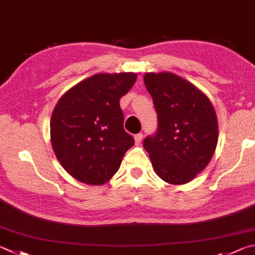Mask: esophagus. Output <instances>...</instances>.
<instances>
[{"mask_svg":"<svg viewBox=\"0 0 255 255\" xmlns=\"http://www.w3.org/2000/svg\"><path fill=\"white\" fill-rule=\"evenodd\" d=\"M141 140H142V133H137V135H135V142H136V145H140Z\"/></svg>","mask_w":255,"mask_h":255,"instance_id":"obj_1","label":"esophagus"}]
</instances>
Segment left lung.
I'll return each mask as SVG.
<instances>
[{
    "instance_id": "1",
    "label": "left lung",
    "mask_w": 255,
    "mask_h": 255,
    "mask_svg": "<svg viewBox=\"0 0 255 255\" xmlns=\"http://www.w3.org/2000/svg\"><path fill=\"white\" fill-rule=\"evenodd\" d=\"M143 82L158 117L156 133L143 140L155 173L168 184L191 182L214 155V107L204 92L172 72H147Z\"/></svg>"
}]
</instances>
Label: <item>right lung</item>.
<instances>
[{
	"label": "right lung",
	"instance_id": "obj_1",
	"mask_svg": "<svg viewBox=\"0 0 255 255\" xmlns=\"http://www.w3.org/2000/svg\"><path fill=\"white\" fill-rule=\"evenodd\" d=\"M137 73H98L70 88L55 105L51 145L59 163L79 182L103 185L117 173L135 140L124 129L119 100Z\"/></svg>",
	"mask_w": 255,
	"mask_h": 255
}]
</instances>
